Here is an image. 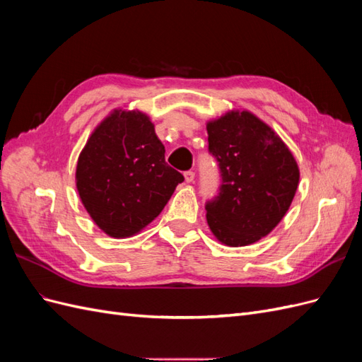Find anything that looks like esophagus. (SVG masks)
I'll return each mask as SVG.
<instances>
[{"label":"esophagus","mask_w":362,"mask_h":362,"mask_svg":"<svg viewBox=\"0 0 362 362\" xmlns=\"http://www.w3.org/2000/svg\"><path fill=\"white\" fill-rule=\"evenodd\" d=\"M184 178H185V182H193L194 181V172L193 170H187L184 173Z\"/></svg>","instance_id":"1"}]
</instances>
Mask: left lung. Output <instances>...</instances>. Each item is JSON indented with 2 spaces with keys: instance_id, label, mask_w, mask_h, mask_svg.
Here are the masks:
<instances>
[{
  "instance_id": "left-lung-1",
  "label": "left lung",
  "mask_w": 362,
  "mask_h": 362,
  "mask_svg": "<svg viewBox=\"0 0 362 362\" xmlns=\"http://www.w3.org/2000/svg\"><path fill=\"white\" fill-rule=\"evenodd\" d=\"M208 151L218 161L222 185L205 205L218 242L247 246L273 231L299 185L291 151L266 122L247 110H231L206 124Z\"/></svg>"
}]
</instances>
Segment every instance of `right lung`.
Here are the masks:
<instances>
[{
	"label": "right lung",
	"instance_id": "right-lung-1",
	"mask_svg": "<svg viewBox=\"0 0 362 362\" xmlns=\"http://www.w3.org/2000/svg\"><path fill=\"white\" fill-rule=\"evenodd\" d=\"M149 116L116 108L98 125L76 163L80 199L113 238L139 234L163 211L184 177L164 160Z\"/></svg>",
	"mask_w": 362,
	"mask_h": 362
}]
</instances>
